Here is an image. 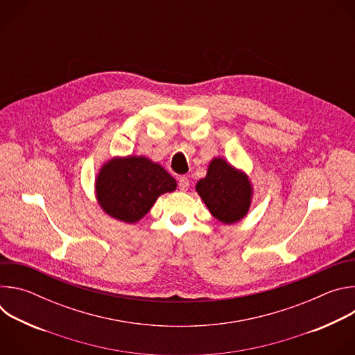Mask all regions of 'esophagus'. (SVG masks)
<instances>
[{"label": "esophagus", "instance_id": "obj_1", "mask_svg": "<svg viewBox=\"0 0 355 355\" xmlns=\"http://www.w3.org/2000/svg\"><path fill=\"white\" fill-rule=\"evenodd\" d=\"M178 188L181 191H187L189 188V180L187 177H180L178 180Z\"/></svg>", "mask_w": 355, "mask_h": 355}]
</instances>
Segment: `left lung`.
<instances>
[{
  "mask_svg": "<svg viewBox=\"0 0 355 355\" xmlns=\"http://www.w3.org/2000/svg\"><path fill=\"white\" fill-rule=\"evenodd\" d=\"M196 191L211 214L227 225L244 218L250 208L248 178L222 159L212 160L207 177L198 181Z\"/></svg>",
  "mask_w": 355,
  "mask_h": 355,
  "instance_id": "left-lung-1",
  "label": "left lung"
}]
</instances>
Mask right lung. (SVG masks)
<instances>
[{"mask_svg":"<svg viewBox=\"0 0 355 355\" xmlns=\"http://www.w3.org/2000/svg\"><path fill=\"white\" fill-rule=\"evenodd\" d=\"M99 205L112 218L135 223L153 207L156 199L177 188L175 180L146 157L114 159L96 178Z\"/></svg>","mask_w":355,"mask_h":355,"instance_id":"right-lung-1","label":"right lung"}]
</instances>
